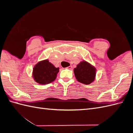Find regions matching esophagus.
<instances>
[{
    "label": "esophagus",
    "instance_id": "34e87169",
    "mask_svg": "<svg viewBox=\"0 0 133 133\" xmlns=\"http://www.w3.org/2000/svg\"><path fill=\"white\" fill-rule=\"evenodd\" d=\"M66 68H67V69H71V68H72V66H71V65L69 66H68Z\"/></svg>",
    "mask_w": 133,
    "mask_h": 133
}]
</instances>
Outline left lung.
<instances>
[{"instance_id": "left-lung-1", "label": "left lung", "mask_w": 133, "mask_h": 133, "mask_svg": "<svg viewBox=\"0 0 133 133\" xmlns=\"http://www.w3.org/2000/svg\"><path fill=\"white\" fill-rule=\"evenodd\" d=\"M74 73L76 79L80 83L88 85L95 80L96 69L85 61H82L74 68Z\"/></svg>"}]
</instances>
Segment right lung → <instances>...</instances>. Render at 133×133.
<instances>
[{
  "label": "right lung",
  "mask_w": 133,
  "mask_h": 133,
  "mask_svg": "<svg viewBox=\"0 0 133 133\" xmlns=\"http://www.w3.org/2000/svg\"><path fill=\"white\" fill-rule=\"evenodd\" d=\"M59 71V68L55 67L48 59L44 60L34 66L33 77L37 83L45 85L55 80Z\"/></svg>",
  "instance_id": "add662e5"
}]
</instances>
